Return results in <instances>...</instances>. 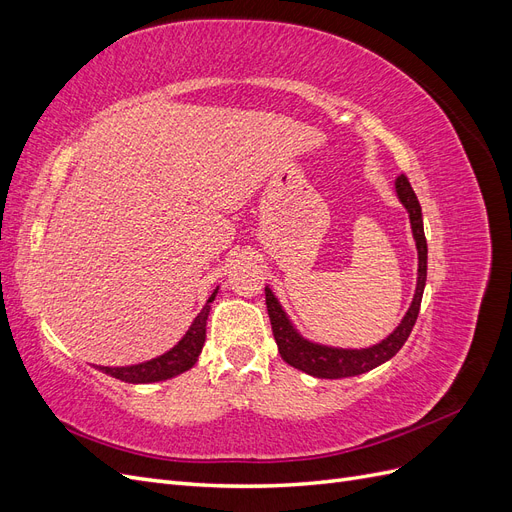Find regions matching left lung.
Listing matches in <instances>:
<instances>
[{"label": "left lung", "instance_id": "8db88e82", "mask_svg": "<svg viewBox=\"0 0 512 512\" xmlns=\"http://www.w3.org/2000/svg\"><path fill=\"white\" fill-rule=\"evenodd\" d=\"M395 192L399 203L406 207L410 215V226H412V237L416 241V252H418V277H416V290H414V299L408 307V312L404 320L399 322V327L382 339L380 344H374L369 348H333V346H322L314 344L305 339L297 329L292 327L290 318L282 309L280 301L275 299V294L271 288H265V297H267V312L271 318V329L277 350H280L282 359L292 365L294 369H301L305 374L314 376V378H350V376H359L365 374V371L374 369L401 350V346L406 344V339L412 333L414 322L418 318V309H421L423 301V290L427 282V239H425V230H423V213L421 205H418V198L412 190V185L406 175H399L395 181Z\"/></svg>", "mask_w": 512, "mask_h": 512}]
</instances>
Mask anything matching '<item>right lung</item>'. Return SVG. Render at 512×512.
Here are the masks:
<instances>
[{
    "label": "right lung",
    "mask_w": 512,
    "mask_h": 512,
    "mask_svg": "<svg viewBox=\"0 0 512 512\" xmlns=\"http://www.w3.org/2000/svg\"><path fill=\"white\" fill-rule=\"evenodd\" d=\"M215 294H218V288L213 290L205 307L200 309V314L190 324L188 333H185L177 342V346H173L168 352L156 356V359H151V361H145V363H136V365H128V367L98 365V369L104 371V374H108V376H113L121 382H130V384L160 382V380L175 378V376L183 374V371H188L190 367L196 365L198 354L203 352L205 337H207V318H209Z\"/></svg>",
    "instance_id": "add662e5"
}]
</instances>
